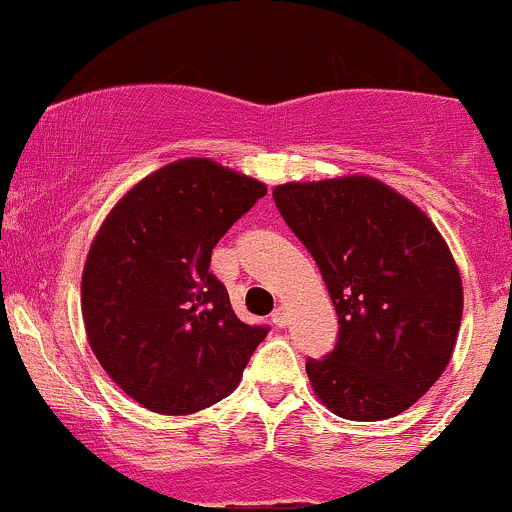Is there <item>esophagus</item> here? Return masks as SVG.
<instances>
[{
  "instance_id": "1",
  "label": "esophagus",
  "mask_w": 512,
  "mask_h": 512,
  "mask_svg": "<svg viewBox=\"0 0 512 512\" xmlns=\"http://www.w3.org/2000/svg\"><path fill=\"white\" fill-rule=\"evenodd\" d=\"M272 322H275L277 327H285V325H287V312H285V307H277V310L272 312Z\"/></svg>"
}]
</instances>
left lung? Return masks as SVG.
I'll use <instances>...</instances> for the list:
<instances>
[{
  "instance_id": "obj_1",
  "label": "left lung",
  "mask_w": 512,
  "mask_h": 512,
  "mask_svg": "<svg viewBox=\"0 0 512 512\" xmlns=\"http://www.w3.org/2000/svg\"><path fill=\"white\" fill-rule=\"evenodd\" d=\"M282 220L315 257L335 305V350L307 360L317 398L345 420L395 418L453 357L460 270L438 227L408 197L365 175L272 190Z\"/></svg>"
}]
</instances>
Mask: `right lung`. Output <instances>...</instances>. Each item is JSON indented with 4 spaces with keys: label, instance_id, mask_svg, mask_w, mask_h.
<instances>
[{
    "label": "right lung",
    "instance_id": "obj_1",
    "mask_svg": "<svg viewBox=\"0 0 512 512\" xmlns=\"http://www.w3.org/2000/svg\"><path fill=\"white\" fill-rule=\"evenodd\" d=\"M265 195L262 182L190 157L137 182L99 227L82 272L84 330L107 375L152 413L220 403L265 340L210 272L220 237Z\"/></svg>",
    "mask_w": 512,
    "mask_h": 512
}]
</instances>
